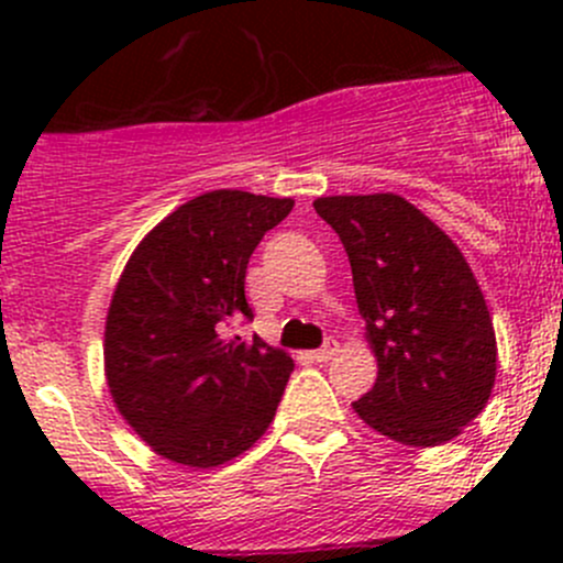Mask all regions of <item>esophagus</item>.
I'll list each match as a JSON object with an SVG mask.
<instances>
[{
    "label": "esophagus",
    "instance_id": "1",
    "mask_svg": "<svg viewBox=\"0 0 563 563\" xmlns=\"http://www.w3.org/2000/svg\"><path fill=\"white\" fill-rule=\"evenodd\" d=\"M338 351H340L338 340H334V338H327V343H323L321 349L310 351V360H316V362H329V360H332L334 354H338Z\"/></svg>",
    "mask_w": 563,
    "mask_h": 563
}]
</instances>
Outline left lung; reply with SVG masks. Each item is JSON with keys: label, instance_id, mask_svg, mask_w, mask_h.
Returning a JSON list of instances; mask_svg holds the SVG:
<instances>
[{"label": "left lung", "instance_id": "obj_1", "mask_svg": "<svg viewBox=\"0 0 563 563\" xmlns=\"http://www.w3.org/2000/svg\"><path fill=\"white\" fill-rule=\"evenodd\" d=\"M343 242L378 378L354 411L391 441L439 446L496 384V332L455 242L395 192L316 198Z\"/></svg>", "mask_w": 563, "mask_h": 563}]
</instances>
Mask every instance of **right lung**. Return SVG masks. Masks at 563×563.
<instances>
[{"mask_svg":"<svg viewBox=\"0 0 563 563\" xmlns=\"http://www.w3.org/2000/svg\"><path fill=\"white\" fill-rule=\"evenodd\" d=\"M291 209V198L203 192L130 255L106 318V378L119 413L157 455L214 468L275 419L294 360L229 329L253 321L247 261Z\"/></svg>","mask_w":563,"mask_h":563,"instance_id":"1","label":"right lung"}]
</instances>
